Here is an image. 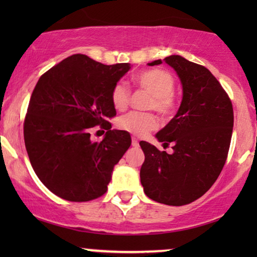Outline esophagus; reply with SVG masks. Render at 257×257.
Masks as SVG:
<instances>
[{"label": "esophagus", "instance_id": "34e87169", "mask_svg": "<svg viewBox=\"0 0 257 257\" xmlns=\"http://www.w3.org/2000/svg\"><path fill=\"white\" fill-rule=\"evenodd\" d=\"M132 146H133V147H138V146H139L138 139L135 138V137H132Z\"/></svg>", "mask_w": 257, "mask_h": 257}]
</instances>
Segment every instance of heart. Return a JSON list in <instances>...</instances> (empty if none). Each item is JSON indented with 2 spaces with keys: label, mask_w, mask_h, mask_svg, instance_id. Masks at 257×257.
<instances>
[{
  "label": "heart",
  "mask_w": 257,
  "mask_h": 257,
  "mask_svg": "<svg viewBox=\"0 0 257 257\" xmlns=\"http://www.w3.org/2000/svg\"><path fill=\"white\" fill-rule=\"evenodd\" d=\"M135 83L152 96L147 107L156 110L161 117H168L173 113L175 107L173 97L175 80L170 72L159 69L145 70L137 73ZM128 100V85L125 82H118L111 91L112 105L115 110L122 111L127 107ZM117 126L122 131L142 137L153 131L158 126V121L152 113L128 112L118 119Z\"/></svg>",
  "instance_id": "heart-1"
}]
</instances>
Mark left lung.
Segmentation results:
<instances>
[{
	"mask_svg": "<svg viewBox=\"0 0 257 257\" xmlns=\"http://www.w3.org/2000/svg\"><path fill=\"white\" fill-rule=\"evenodd\" d=\"M181 82L182 100L174 118L156 135L173 153L140 142L145 154L140 181L154 201L187 205L202 196L216 181L226 163L233 133L234 113L228 94L205 66L179 55L164 58ZM161 59L147 63L159 65Z\"/></svg>",
	"mask_w": 257,
	"mask_h": 257,
	"instance_id": "1",
	"label": "left lung"
}]
</instances>
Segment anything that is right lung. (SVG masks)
Wrapping results in <instances>:
<instances>
[{
  "label": "right lung",
  "mask_w": 257,
  "mask_h": 257,
  "mask_svg": "<svg viewBox=\"0 0 257 257\" xmlns=\"http://www.w3.org/2000/svg\"><path fill=\"white\" fill-rule=\"evenodd\" d=\"M131 69L105 65L85 55L63 59L38 79L24 120V143L31 166L49 191L69 201H90L106 192L112 172L131 136L111 130L115 115L111 91ZM108 130L101 142L89 130Z\"/></svg>",
  "instance_id": "obj_1"
}]
</instances>
